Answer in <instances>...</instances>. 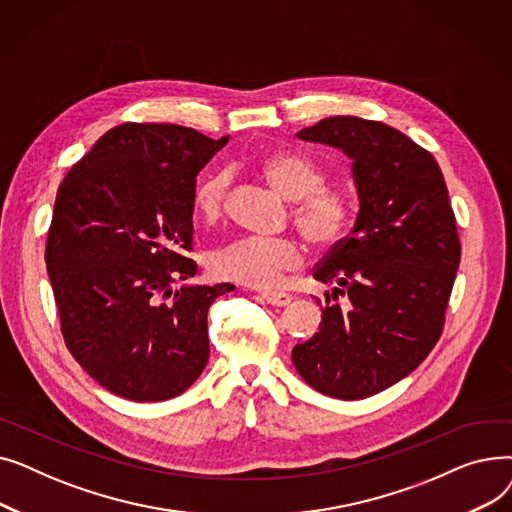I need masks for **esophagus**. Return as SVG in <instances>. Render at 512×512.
Here are the masks:
<instances>
[{"label":"esophagus","mask_w":512,"mask_h":512,"mask_svg":"<svg viewBox=\"0 0 512 512\" xmlns=\"http://www.w3.org/2000/svg\"><path fill=\"white\" fill-rule=\"evenodd\" d=\"M261 297H263L265 303H270L274 307H286L292 301V297H290V294H286V292H263Z\"/></svg>","instance_id":"34e87169"}]
</instances>
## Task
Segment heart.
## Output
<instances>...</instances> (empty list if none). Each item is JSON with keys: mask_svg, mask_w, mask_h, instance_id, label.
<instances>
[{"mask_svg": "<svg viewBox=\"0 0 512 512\" xmlns=\"http://www.w3.org/2000/svg\"><path fill=\"white\" fill-rule=\"evenodd\" d=\"M261 174L282 197L297 201L292 220L311 247L326 251L344 238L353 220L351 197L342 188L324 186V170L313 159L294 151H278L261 161ZM228 182L226 172H215L197 184L195 209L205 222L220 220ZM303 259V247L294 238L245 236L215 249L209 270L220 280L274 288L284 274L299 270Z\"/></svg>", "mask_w": 512, "mask_h": 512, "instance_id": "1", "label": "heart"}]
</instances>
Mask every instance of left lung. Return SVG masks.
Instances as JSON below:
<instances>
[{"instance_id":"left-lung-1","label":"left lung","mask_w":512,"mask_h":512,"mask_svg":"<svg viewBox=\"0 0 512 512\" xmlns=\"http://www.w3.org/2000/svg\"><path fill=\"white\" fill-rule=\"evenodd\" d=\"M297 137L353 159L359 213L313 270L336 286L324 294L319 332L292 348V363L321 394L367 398L407 378L442 334L461 263L448 188L434 155L384 122L332 116Z\"/></svg>"}]
</instances>
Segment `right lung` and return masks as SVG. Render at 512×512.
Segmentation results:
<instances>
[{
  "label": "right lung",
  "mask_w": 512,
  "mask_h": 512,
  "mask_svg": "<svg viewBox=\"0 0 512 512\" xmlns=\"http://www.w3.org/2000/svg\"><path fill=\"white\" fill-rule=\"evenodd\" d=\"M228 143L178 124L126 122L93 145L58 188L45 263L68 351L134 402L193 386L209 359L207 311L232 284L197 274V174Z\"/></svg>",
  "instance_id": "right-lung-1"
}]
</instances>
